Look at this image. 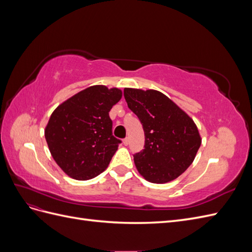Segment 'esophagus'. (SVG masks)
Here are the masks:
<instances>
[{
	"mask_svg": "<svg viewBox=\"0 0 252 252\" xmlns=\"http://www.w3.org/2000/svg\"><path fill=\"white\" fill-rule=\"evenodd\" d=\"M123 143H124V145H126V146H127V145L129 144V139H128V138H125V139L123 140Z\"/></svg>",
	"mask_w": 252,
	"mask_h": 252,
	"instance_id": "34e87169",
	"label": "esophagus"
}]
</instances>
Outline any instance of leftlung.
I'll list each match as a JSON object with an SVG mask.
<instances>
[{
    "label": "left lung",
    "mask_w": 252,
    "mask_h": 252,
    "mask_svg": "<svg viewBox=\"0 0 252 252\" xmlns=\"http://www.w3.org/2000/svg\"><path fill=\"white\" fill-rule=\"evenodd\" d=\"M124 96L145 134L144 149L133 155L136 169L157 184L177 179L191 165L201 146L194 122L159 91L125 88Z\"/></svg>",
    "instance_id": "1"
}]
</instances>
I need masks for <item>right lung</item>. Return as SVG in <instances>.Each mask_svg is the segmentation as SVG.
Wrapping results in <instances>:
<instances>
[{
  "label": "right lung",
  "mask_w": 252,
  "mask_h": 252,
  "mask_svg": "<svg viewBox=\"0 0 252 252\" xmlns=\"http://www.w3.org/2000/svg\"><path fill=\"white\" fill-rule=\"evenodd\" d=\"M122 97L103 85L80 91L58 106L45 129L57 164L69 177L85 181L103 172L122 142L112 134L109 111Z\"/></svg>",
  "instance_id": "obj_1"
}]
</instances>
